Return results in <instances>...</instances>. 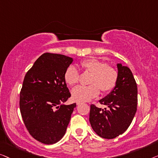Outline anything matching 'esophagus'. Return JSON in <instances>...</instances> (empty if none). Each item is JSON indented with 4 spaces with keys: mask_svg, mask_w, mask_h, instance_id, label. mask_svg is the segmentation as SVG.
I'll return each instance as SVG.
<instances>
[{
    "mask_svg": "<svg viewBox=\"0 0 158 158\" xmlns=\"http://www.w3.org/2000/svg\"><path fill=\"white\" fill-rule=\"evenodd\" d=\"M80 104H81V102H78V101L77 102V105H79Z\"/></svg>",
    "mask_w": 158,
    "mask_h": 158,
    "instance_id": "esophagus-1",
    "label": "esophagus"
}]
</instances>
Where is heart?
<instances>
[{"label": "heart", "mask_w": 158, "mask_h": 158, "mask_svg": "<svg viewBox=\"0 0 158 158\" xmlns=\"http://www.w3.org/2000/svg\"><path fill=\"white\" fill-rule=\"evenodd\" d=\"M81 68L92 74L89 86H78L72 92L73 99L78 102L89 101L102 92H106L114 87L118 78V72L114 67L96 59H89L80 63ZM79 73L74 66H70L64 73V80L69 86L78 83Z\"/></svg>", "instance_id": "obj_1"}]
</instances>
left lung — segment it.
<instances>
[{"instance_id": "left-lung-1", "label": "left lung", "mask_w": 158, "mask_h": 158, "mask_svg": "<svg viewBox=\"0 0 158 158\" xmlns=\"http://www.w3.org/2000/svg\"><path fill=\"white\" fill-rule=\"evenodd\" d=\"M118 78L112 90L99 102L107 109L91 105L89 122L93 130L104 139H114L130 125L137 105V86L131 70L117 64Z\"/></svg>"}]
</instances>
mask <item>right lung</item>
I'll use <instances>...</instances> for the list:
<instances>
[{"label":"right lung","instance_id":"obj_1","mask_svg":"<svg viewBox=\"0 0 158 158\" xmlns=\"http://www.w3.org/2000/svg\"><path fill=\"white\" fill-rule=\"evenodd\" d=\"M73 59L62 54H42L26 73L20 93V111L28 132L46 145L65 135L76 103L65 105L71 97L64 73Z\"/></svg>","mask_w":158,"mask_h":158}]
</instances>
